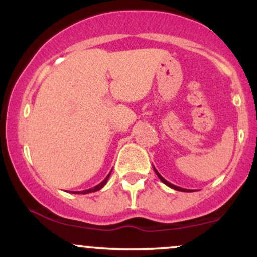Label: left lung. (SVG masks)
Returning <instances> with one entry per match:
<instances>
[{"instance_id": "1", "label": "left lung", "mask_w": 257, "mask_h": 257, "mask_svg": "<svg viewBox=\"0 0 257 257\" xmlns=\"http://www.w3.org/2000/svg\"><path fill=\"white\" fill-rule=\"evenodd\" d=\"M153 170H155V173L157 174V176L159 178V180H161L162 182H163V184H166L167 186H169L170 188H174V190H176V191H181V192H190L191 190H186V188H181V187H179V186H175V185H173V184H170L169 181H167L166 179L163 178V176L161 175V174H159L158 172H157V169H156L155 167H153Z\"/></svg>"}]
</instances>
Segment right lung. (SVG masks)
Wrapping results in <instances>:
<instances>
[{"mask_svg": "<svg viewBox=\"0 0 257 257\" xmlns=\"http://www.w3.org/2000/svg\"><path fill=\"white\" fill-rule=\"evenodd\" d=\"M112 172V170H111ZM110 175H111V173L108 174L107 176H106V178L104 179V181H101L100 182L99 185H96V186H94V187H91V188H89V190H84V191H81V192H73V193H81V194H87V193H91V192H96V191H99V190H101L102 187H104V186L106 185V182H107V180H108V178H110Z\"/></svg>", "mask_w": 257, "mask_h": 257, "instance_id": "right-lung-1", "label": "right lung"}]
</instances>
